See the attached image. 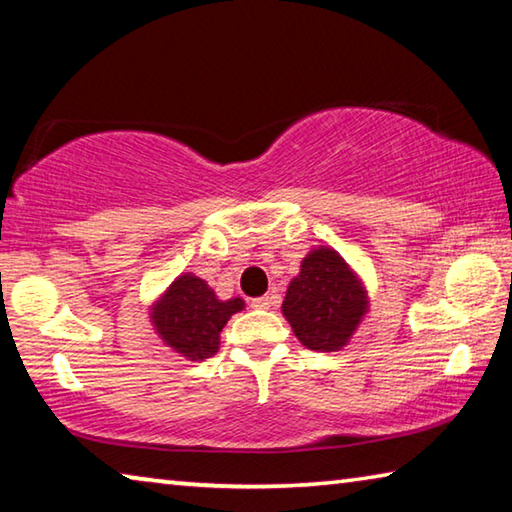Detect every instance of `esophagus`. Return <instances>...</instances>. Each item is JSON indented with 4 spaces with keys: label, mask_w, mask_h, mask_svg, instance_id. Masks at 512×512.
Listing matches in <instances>:
<instances>
[{
    "label": "esophagus",
    "mask_w": 512,
    "mask_h": 512,
    "mask_svg": "<svg viewBox=\"0 0 512 512\" xmlns=\"http://www.w3.org/2000/svg\"><path fill=\"white\" fill-rule=\"evenodd\" d=\"M250 307H253V309H268V307H271V298H268V296L255 298L253 302H250Z\"/></svg>",
    "instance_id": "1"
}]
</instances>
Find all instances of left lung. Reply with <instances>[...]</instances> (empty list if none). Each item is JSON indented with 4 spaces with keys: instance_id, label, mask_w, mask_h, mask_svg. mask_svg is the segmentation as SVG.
<instances>
[{
    "instance_id": "obj_1",
    "label": "left lung",
    "mask_w": 512,
    "mask_h": 512,
    "mask_svg": "<svg viewBox=\"0 0 512 512\" xmlns=\"http://www.w3.org/2000/svg\"><path fill=\"white\" fill-rule=\"evenodd\" d=\"M368 311V291L348 262L327 246L302 259L282 302L293 334L309 350L336 352L348 345Z\"/></svg>"
}]
</instances>
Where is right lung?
<instances>
[{
  "label": "right lung",
  "instance_id": "1",
  "mask_svg": "<svg viewBox=\"0 0 512 512\" xmlns=\"http://www.w3.org/2000/svg\"><path fill=\"white\" fill-rule=\"evenodd\" d=\"M241 309V298L219 300L205 280L185 273L155 300L151 323L171 350L189 361H203L219 352L221 329Z\"/></svg>",
  "mask_w": 512,
  "mask_h": 512
}]
</instances>
